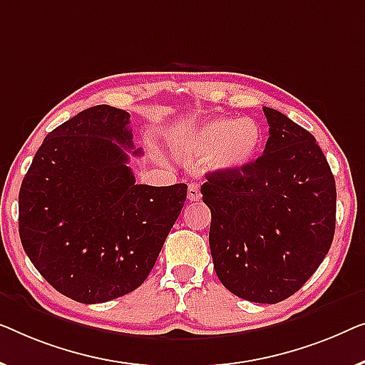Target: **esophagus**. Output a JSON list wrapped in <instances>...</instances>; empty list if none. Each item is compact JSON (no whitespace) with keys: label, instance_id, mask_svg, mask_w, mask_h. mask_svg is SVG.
<instances>
[{"label":"esophagus","instance_id":"1","mask_svg":"<svg viewBox=\"0 0 365 365\" xmlns=\"http://www.w3.org/2000/svg\"><path fill=\"white\" fill-rule=\"evenodd\" d=\"M187 198L190 200V202H198V200L202 198V193H200L198 185H195V183H190V185H188Z\"/></svg>","mask_w":365,"mask_h":365}]
</instances>
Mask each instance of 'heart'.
<instances>
[{"mask_svg":"<svg viewBox=\"0 0 365 365\" xmlns=\"http://www.w3.org/2000/svg\"><path fill=\"white\" fill-rule=\"evenodd\" d=\"M173 152L185 162H205L225 172L250 167L263 150V129L253 119L215 117L188 127L172 140Z\"/></svg>","mask_w":365,"mask_h":365,"instance_id":"b5f03b06","label":"heart"}]
</instances>
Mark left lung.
<instances>
[{"label": "left lung", "mask_w": 365, "mask_h": 365, "mask_svg": "<svg viewBox=\"0 0 365 365\" xmlns=\"http://www.w3.org/2000/svg\"><path fill=\"white\" fill-rule=\"evenodd\" d=\"M263 155L240 172L208 173L210 251L222 284L276 304L319 268L336 230V180L321 147L279 110L263 107Z\"/></svg>", "instance_id": "left-lung-1"}]
</instances>
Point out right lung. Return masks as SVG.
Instances as JSON below:
<instances>
[{
	"mask_svg": "<svg viewBox=\"0 0 365 365\" xmlns=\"http://www.w3.org/2000/svg\"><path fill=\"white\" fill-rule=\"evenodd\" d=\"M129 124V112L106 104L79 112L46 135L19 190V238L31 263L84 304L145 281L187 200L185 183H135Z\"/></svg>",
	"mask_w": 365,
	"mask_h": 365,
	"instance_id": "obj_1",
	"label": "right lung"
}]
</instances>
